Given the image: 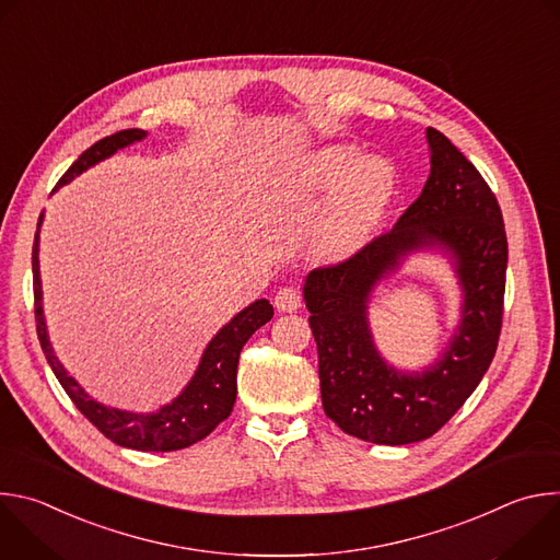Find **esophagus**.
Returning a JSON list of instances; mask_svg holds the SVG:
<instances>
[{
	"instance_id": "obj_1",
	"label": "esophagus",
	"mask_w": 560,
	"mask_h": 560,
	"mask_svg": "<svg viewBox=\"0 0 560 560\" xmlns=\"http://www.w3.org/2000/svg\"><path fill=\"white\" fill-rule=\"evenodd\" d=\"M301 305V296L294 288H281L277 294H275V307L279 312H296Z\"/></svg>"
}]
</instances>
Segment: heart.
Wrapping results in <instances>:
<instances>
[{
	"instance_id": "1",
	"label": "heart",
	"mask_w": 560,
	"mask_h": 560,
	"mask_svg": "<svg viewBox=\"0 0 560 560\" xmlns=\"http://www.w3.org/2000/svg\"><path fill=\"white\" fill-rule=\"evenodd\" d=\"M305 177L318 190L335 186L310 225V255L326 264L350 259L370 242L392 199L394 171L378 156L363 159L357 145L332 143L307 159Z\"/></svg>"
}]
</instances>
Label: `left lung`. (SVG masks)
<instances>
[{
  "label": "left lung",
  "mask_w": 560,
  "mask_h": 560,
  "mask_svg": "<svg viewBox=\"0 0 560 560\" xmlns=\"http://www.w3.org/2000/svg\"><path fill=\"white\" fill-rule=\"evenodd\" d=\"M430 177L396 225L352 259L305 277L303 301L318 352L326 415L350 436L376 445L430 439L488 372L501 335L508 238L499 201L465 154L428 128ZM448 259L462 312L444 352L421 371L392 366L375 348L369 303L412 255Z\"/></svg>",
  "instance_id": "left-lung-1"
}]
</instances>
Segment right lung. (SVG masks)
Masks as SVG:
<instances>
[{"mask_svg": "<svg viewBox=\"0 0 560 560\" xmlns=\"http://www.w3.org/2000/svg\"><path fill=\"white\" fill-rule=\"evenodd\" d=\"M145 130L130 128L100 139L86 152L79 154L77 162L59 179L57 188L70 184L74 177L97 166L104 159L113 156L117 150L132 145L135 141L145 139ZM44 212L39 214L35 246H33V285H35V322L42 350L48 365L52 368L57 381L77 406L106 439L121 447L139 452H173L190 447L192 443L206 439L223 419L230 417L236 398V365L238 354L246 341L266 326L275 310L268 299H257L242 312H236L230 322L208 341L201 361L186 383V387L173 398L171 404L162 406L156 412H128L119 408H108L79 385L61 361L55 354V348L48 337L46 316H44V292L39 275V228Z\"/></svg>", "mask_w": 560, "mask_h": 560, "instance_id": "add662e5", "label": "right lung"}]
</instances>
